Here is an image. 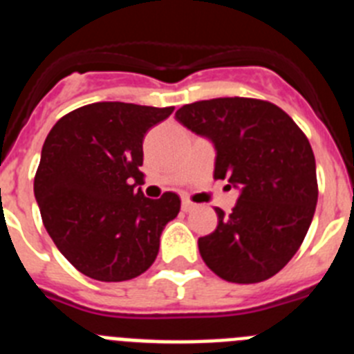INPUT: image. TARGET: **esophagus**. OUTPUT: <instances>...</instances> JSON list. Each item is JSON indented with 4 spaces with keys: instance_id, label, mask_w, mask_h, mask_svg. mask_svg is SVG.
Wrapping results in <instances>:
<instances>
[{
    "instance_id": "obj_1",
    "label": "esophagus",
    "mask_w": 354,
    "mask_h": 354,
    "mask_svg": "<svg viewBox=\"0 0 354 354\" xmlns=\"http://www.w3.org/2000/svg\"><path fill=\"white\" fill-rule=\"evenodd\" d=\"M195 209V204H193L189 198H183V211H193Z\"/></svg>"
}]
</instances>
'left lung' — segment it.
<instances>
[{
    "instance_id": "8db88e82",
    "label": "left lung",
    "mask_w": 354,
    "mask_h": 354,
    "mask_svg": "<svg viewBox=\"0 0 354 354\" xmlns=\"http://www.w3.org/2000/svg\"><path fill=\"white\" fill-rule=\"evenodd\" d=\"M175 118L216 148L214 179L240 188L236 206L198 238L204 263L231 283L276 276L299 250L315 213V156L297 123L256 98H213L183 105Z\"/></svg>"
}]
</instances>
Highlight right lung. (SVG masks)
<instances>
[{
  "label": "right lung",
  "instance_id": "right-lung-1",
  "mask_svg": "<svg viewBox=\"0 0 354 354\" xmlns=\"http://www.w3.org/2000/svg\"><path fill=\"white\" fill-rule=\"evenodd\" d=\"M174 107L96 102L53 125L42 145L33 193L57 249L87 277L127 281L152 267L165 225L180 211L177 193L148 198L143 140Z\"/></svg>",
  "mask_w": 354,
  "mask_h": 354
}]
</instances>
